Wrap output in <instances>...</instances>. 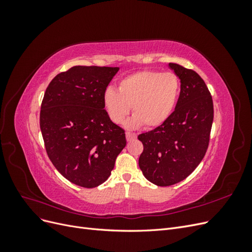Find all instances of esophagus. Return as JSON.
<instances>
[{"label": "esophagus", "mask_w": 252, "mask_h": 252, "mask_svg": "<svg viewBox=\"0 0 252 252\" xmlns=\"http://www.w3.org/2000/svg\"><path fill=\"white\" fill-rule=\"evenodd\" d=\"M136 139V134L135 133H131V132H126V140L128 142L133 141Z\"/></svg>", "instance_id": "obj_1"}]
</instances>
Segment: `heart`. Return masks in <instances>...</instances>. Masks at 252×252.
Instances as JSON below:
<instances>
[{
	"label": "heart",
	"mask_w": 252,
	"mask_h": 252,
	"mask_svg": "<svg viewBox=\"0 0 252 252\" xmlns=\"http://www.w3.org/2000/svg\"><path fill=\"white\" fill-rule=\"evenodd\" d=\"M180 91V80L173 72L142 70L122 79L118 91L111 87L106 89L103 105L116 124L123 123L132 106L133 118L128 126L144 125L151 129L163 125L171 117Z\"/></svg>",
	"instance_id": "obj_1"
}]
</instances>
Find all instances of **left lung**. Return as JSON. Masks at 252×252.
<instances>
[{
    "mask_svg": "<svg viewBox=\"0 0 252 252\" xmlns=\"http://www.w3.org/2000/svg\"><path fill=\"white\" fill-rule=\"evenodd\" d=\"M169 68L181 81L175 109L163 125L138 136L144 146L139 158L144 177L162 187L185 180L201 163L213 121L212 97L203 79L179 64L169 63Z\"/></svg>",
    "mask_w": 252,
    "mask_h": 252,
    "instance_id": "obj_1",
    "label": "left lung"
}]
</instances>
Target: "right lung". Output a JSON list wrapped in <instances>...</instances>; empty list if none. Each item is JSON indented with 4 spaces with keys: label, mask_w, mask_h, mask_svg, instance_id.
<instances>
[{
    "label": "right lung",
    "mask_w": 252,
    "mask_h": 252,
    "mask_svg": "<svg viewBox=\"0 0 252 252\" xmlns=\"http://www.w3.org/2000/svg\"><path fill=\"white\" fill-rule=\"evenodd\" d=\"M119 67L73 66L49 83L41 105L40 127L47 155L73 184L94 188L107 180L125 131L104 109L103 94Z\"/></svg>",
    "instance_id": "1"
}]
</instances>
